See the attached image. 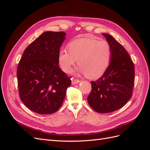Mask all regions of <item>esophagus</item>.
I'll use <instances>...</instances> for the list:
<instances>
[{"mask_svg": "<svg viewBox=\"0 0 150 150\" xmlns=\"http://www.w3.org/2000/svg\"><path fill=\"white\" fill-rule=\"evenodd\" d=\"M72 84H76L79 83L81 82V81L79 79H72Z\"/></svg>", "mask_w": 150, "mask_h": 150, "instance_id": "obj_1", "label": "esophagus"}]
</instances>
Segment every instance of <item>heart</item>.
<instances>
[{"label": "heart", "mask_w": 150, "mask_h": 150, "mask_svg": "<svg viewBox=\"0 0 150 150\" xmlns=\"http://www.w3.org/2000/svg\"><path fill=\"white\" fill-rule=\"evenodd\" d=\"M111 48L106 40L83 38L72 40L67 49H61L58 52V63L66 73L70 72L77 61L79 65L77 73L89 78H97L106 70L111 59Z\"/></svg>", "instance_id": "obj_1"}]
</instances>
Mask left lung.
<instances>
[{
	"label": "left lung",
	"mask_w": 150,
	"mask_h": 150,
	"mask_svg": "<svg viewBox=\"0 0 150 150\" xmlns=\"http://www.w3.org/2000/svg\"><path fill=\"white\" fill-rule=\"evenodd\" d=\"M111 48L110 65L100 78L91 81L89 106L99 113L115 111L124 106L133 94L134 66L128 52L110 34H103Z\"/></svg>",
	"instance_id": "1"
}]
</instances>
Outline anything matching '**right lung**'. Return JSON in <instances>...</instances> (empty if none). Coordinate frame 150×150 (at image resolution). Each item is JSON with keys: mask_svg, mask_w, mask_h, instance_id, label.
<instances>
[{"mask_svg": "<svg viewBox=\"0 0 150 150\" xmlns=\"http://www.w3.org/2000/svg\"><path fill=\"white\" fill-rule=\"evenodd\" d=\"M64 32H45L23 52L17 69L19 96L36 113L57 111L65 98L71 79L59 66L58 52Z\"/></svg>", "mask_w": 150, "mask_h": 150, "instance_id": "1", "label": "right lung"}]
</instances>
